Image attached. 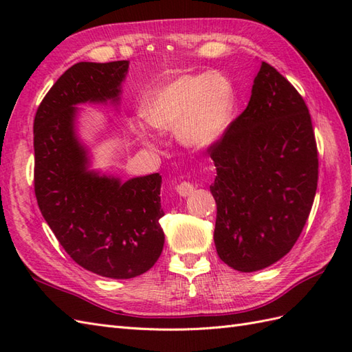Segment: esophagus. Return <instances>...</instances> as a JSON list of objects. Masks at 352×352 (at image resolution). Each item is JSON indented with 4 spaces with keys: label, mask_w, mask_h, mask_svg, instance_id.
I'll return each instance as SVG.
<instances>
[{
    "label": "esophagus",
    "mask_w": 352,
    "mask_h": 352,
    "mask_svg": "<svg viewBox=\"0 0 352 352\" xmlns=\"http://www.w3.org/2000/svg\"><path fill=\"white\" fill-rule=\"evenodd\" d=\"M177 192L178 195L182 197H189L193 193V190H195V186H193L190 182H182L180 184H177Z\"/></svg>",
    "instance_id": "1"
}]
</instances>
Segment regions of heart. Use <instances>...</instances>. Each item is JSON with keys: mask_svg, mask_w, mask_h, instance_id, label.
<instances>
[{"mask_svg": "<svg viewBox=\"0 0 352 352\" xmlns=\"http://www.w3.org/2000/svg\"><path fill=\"white\" fill-rule=\"evenodd\" d=\"M234 106V87L227 77L214 72L184 74L154 89L142 106V115L154 129L177 130L186 144L207 146L227 131ZM138 133L149 140L144 126Z\"/></svg>", "mask_w": 352, "mask_h": 352, "instance_id": "heart-1", "label": "heart"}]
</instances>
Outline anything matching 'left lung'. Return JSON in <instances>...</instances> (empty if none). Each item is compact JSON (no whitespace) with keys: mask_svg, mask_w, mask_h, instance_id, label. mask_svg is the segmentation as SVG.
<instances>
[{"mask_svg":"<svg viewBox=\"0 0 352 352\" xmlns=\"http://www.w3.org/2000/svg\"><path fill=\"white\" fill-rule=\"evenodd\" d=\"M216 166L214 245L241 272L271 266L301 236L316 195L319 159L309 107L261 62L248 106L208 146Z\"/></svg>","mask_w":352,"mask_h":352,"instance_id":"1","label":"left lung"}]
</instances>
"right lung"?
I'll return each instance as SVG.
<instances>
[{"label":"right lung","instance_id":"add662e5","mask_svg":"<svg viewBox=\"0 0 352 352\" xmlns=\"http://www.w3.org/2000/svg\"><path fill=\"white\" fill-rule=\"evenodd\" d=\"M126 69V60L71 66L45 95L33 125L34 193L42 216L77 265L115 280L142 275L160 257L162 177L121 183L89 172L74 131V106L118 101Z\"/></svg>","mask_w":352,"mask_h":352}]
</instances>
